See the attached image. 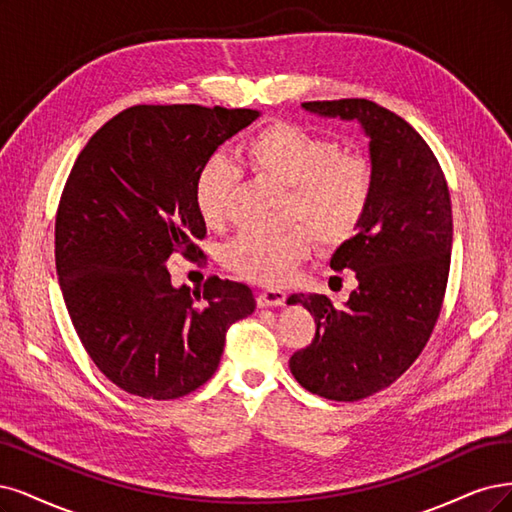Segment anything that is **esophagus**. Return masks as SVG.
I'll list each match as a JSON object with an SVG mask.
<instances>
[{
  "mask_svg": "<svg viewBox=\"0 0 512 512\" xmlns=\"http://www.w3.org/2000/svg\"><path fill=\"white\" fill-rule=\"evenodd\" d=\"M285 300H287V293L283 289H261V291H257V304L261 308L280 306V304H285Z\"/></svg>",
  "mask_w": 512,
  "mask_h": 512,
  "instance_id": "1",
  "label": "esophagus"
}]
</instances>
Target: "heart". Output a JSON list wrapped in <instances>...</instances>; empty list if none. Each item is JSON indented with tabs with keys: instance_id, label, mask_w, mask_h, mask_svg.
I'll return each mask as SVG.
<instances>
[{
	"instance_id": "obj_1",
	"label": "heart",
	"mask_w": 512,
	"mask_h": 512,
	"mask_svg": "<svg viewBox=\"0 0 512 512\" xmlns=\"http://www.w3.org/2000/svg\"><path fill=\"white\" fill-rule=\"evenodd\" d=\"M242 155L251 170L287 187L285 221L298 223L280 234H238L223 251V266L259 285H283L312 249L351 240L370 206L374 172L359 153L340 151L338 142L310 129L274 121L244 142ZM238 170L212 157L193 185V204L206 227L221 229L229 219Z\"/></svg>"
}]
</instances>
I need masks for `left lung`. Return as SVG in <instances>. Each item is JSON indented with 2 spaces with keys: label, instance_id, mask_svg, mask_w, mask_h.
<instances>
[{
  "label": "left lung",
  "instance_id": "1",
  "mask_svg": "<svg viewBox=\"0 0 512 512\" xmlns=\"http://www.w3.org/2000/svg\"><path fill=\"white\" fill-rule=\"evenodd\" d=\"M302 106L357 119L370 136V206L329 261L336 272L353 270L357 289L344 306L319 293L287 300L317 323L289 359L295 381L321 398L357 402L398 381L434 332L451 268V195L432 148L395 112L361 97Z\"/></svg>",
  "mask_w": 512,
  "mask_h": 512
}]
</instances>
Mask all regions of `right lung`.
I'll return each instance as SVG.
<instances>
[{
  "label": "right lung",
  "mask_w": 512,
  "mask_h": 512,
  "mask_svg": "<svg viewBox=\"0 0 512 512\" xmlns=\"http://www.w3.org/2000/svg\"><path fill=\"white\" fill-rule=\"evenodd\" d=\"M259 117L251 108L131 106L74 161L55 219V266L76 334L108 381L146 400H176L219 368L225 334L255 310L253 291L206 278L172 287V253L200 255L206 225L195 176Z\"/></svg>",
  "instance_id": "add662e5"
}]
</instances>
